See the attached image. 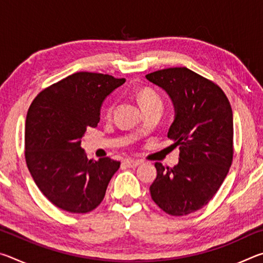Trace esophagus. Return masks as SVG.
Segmentation results:
<instances>
[{
  "instance_id": "obj_1",
  "label": "esophagus",
  "mask_w": 263,
  "mask_h": 263,
  "mask_svg": "<svg viewBox=\"0 0 263 263\" xmlns=\"http://www.w3.org/2000/svg\"><path fill=\"white\" fill-rule=\"evenodd\" d=\"M124 164H125L126 167L128 168H136L139 166V164H141V161H139V160H131V159H127L124 161Z\"/></svg>"
}]
</instances>
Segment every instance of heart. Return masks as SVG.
<instances>
[{"label":"heart","mask_w":263,"mask_h":263,"mask_svg":"<svg viewBox=\"0 0 263 263\" xmlns=\"http://www.w3.org/2000/svg\"><path fill=\"white\" fill-rule=\"evenodd\" d=\"M138 101H139L142 109L153 104H162L161 99H160L159 95L155 91H153L152 89H142L139 94H138ZM111 111H112V106H109L108 110H106L108 116L111 114Z\"/></svg>","instance_id":"heart-1"}]
</instances>
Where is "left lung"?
Segmentation results:
<instances>
[{
    "label": "left lung",
    "mask_w": 263,
    "mask_h": 263,
    "mask_svg": "<svg viewBox=\"0 0 263 263\" xmlns=\"http://www.w3.org/2000/svg\"><path fill=\"white\" fill-rule=\"evenodd\" d=\"M146 79L171 99L175 115L167 137L180 146L176 166L155 163L151 197L168 215H189L210 202L228 175L233 158L232 109L217 84L185 67L161 69Z\"/></svg>",
    "instance_id": "left-lung-1"
}]
</instances>
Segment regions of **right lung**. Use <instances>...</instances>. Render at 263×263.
Masks as SVG:
<instances>
[{"instance_id": "right-lung-1", "label": "right lung", "mask_w": 263, "mask_h": 263, "mask_svg": "<svg viewBox=\"0 0 263 263\" xmlns=\"http://www.w3.org/2000/svg\"><path fill=\"white\" fill-rule=\"evenodd\" d=\"M125 82L111 75L79 72L35 97L25 122V159L44 196L61 210L87 213L103 201L121 162L87 158L81 138L96 127L101 108Z\"/></svg>"}]
</instances>
